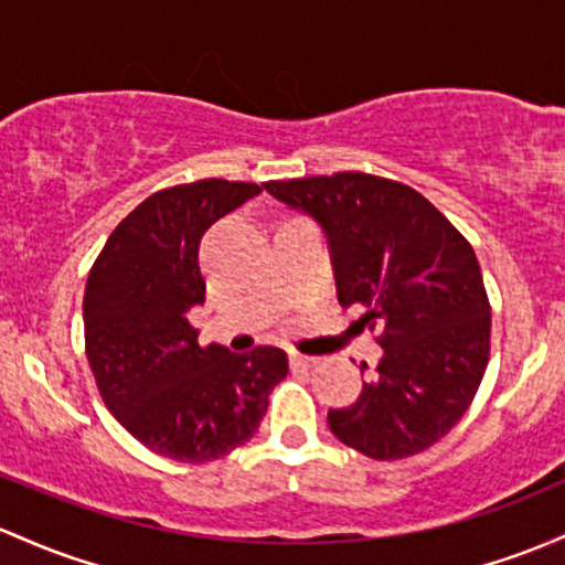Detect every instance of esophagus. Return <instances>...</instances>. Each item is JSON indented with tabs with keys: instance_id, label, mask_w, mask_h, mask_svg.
Instances as JSON below:
<instances>
[{
	"instance_id": "34e87169",
	"label": "esophagus",
	"mask_w": 565,
	"mask_h": 565,
	"mask_svg": "<svg viewBox=\"0 0 565 565\" xmlns=\"http://www.w3.org/2000/svg\"><path fill=\"white\" fill-rule=\"evenodd\" d=\"M289 364H292L295 370H308V367H313V364H319V359L292 351V353H289Z\"/></svg>"
}]
</instances>
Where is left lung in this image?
I'll list each match as a JSON object with an SVG mask.
<instances>
[{"label":"left lung","mask_w":565,"mask_h":565,"mask_svg":"<svg viewBox=\"0 0 565 565\" xmlns=\"http://www.w3.org/2000/svg\"><path fill=\"white\" fill-rule=\"evenodd\" d=\"M330 238L340 306H362L383 356L334 437L375 461L431 448L472 405L491 356V302L472 244L418 190L362 171L265 182ZM367 367V364H362Z\"/></svg>","instance_id":"8db88e82"}]
</instances>
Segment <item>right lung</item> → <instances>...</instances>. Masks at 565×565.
Segmentation results:
<instances>
[{
  "label": "right lung",
  "instance_id": "add662e5",
  "mask_svg": "<svg viewBox=\"0 0 565 565\" xmlns=\"http://www.w3.org/2000/svg\"><path fill=\"white\" fill-rule=\"evenodd\" d=\"M259 184L201 179L152 192L111 231L83 297L85 353L107 411L152 454L206 463L249 443L287 353L201 345L188 321L206 300L203 233Z\"/></svg>",
  "mask_w": 565,
  "mask_h": 565
}]
</instances>
